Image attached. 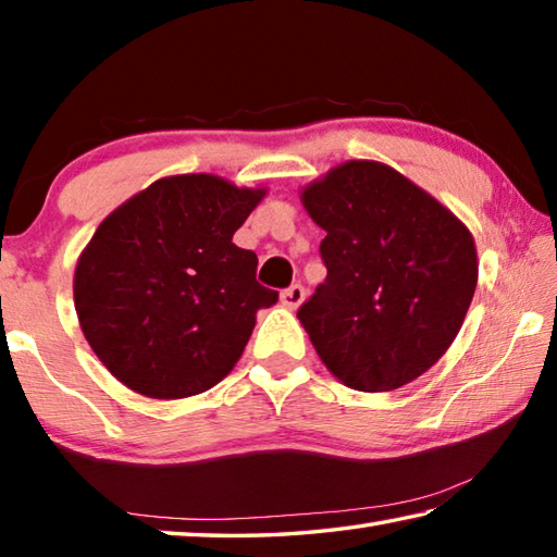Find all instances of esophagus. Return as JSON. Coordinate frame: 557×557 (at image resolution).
I'll return each mask as SVG.
<instances>
[{"label":"esophagus","mask_w":557,"mask_h":557,"mask_svg":"<svg viewBox=\"0 0 557 557\" xmlns=\"http://www.w3.org/2000/svg\"><path fill=\"white\" fill-rule=\"evenodd\" d=\"M305 287L301 285H292V287H287V289H282V295H280V301L282 305H285L287 309H297L301 301H305Z\"/></svg>","instance_id":"1"}]
</instances>
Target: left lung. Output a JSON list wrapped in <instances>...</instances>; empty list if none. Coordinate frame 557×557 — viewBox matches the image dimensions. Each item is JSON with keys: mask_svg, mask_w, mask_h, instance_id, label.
Masks as SVG:
<instances>
[{"mask_svg": "<svg viewBox=\"0 0 557 557\" xmlns=\"http://www.w3.org/2000/svg\"><path fill=\"white\" fill-rule=\"evenodd\" d=\"M324 228L326 280L297 319L338 381L395 391L435 366L476 289L474 238L455 213L381 162H346L301 188Z\"/></svg>", "mask_w": 557, "mask_h": 557, "instance_id": "1", "label": "left lung"}]
</instances>
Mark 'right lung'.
Listing matches in <instances>:
<instances>
[{
  "label": "right lung",
  "mask_w": 557,
  "mask_h": 557,
  "mask_svg": "<svg viewBox=\"0 0 557 557\" xmlns=\"http://www.w3.org/2000/svg\"><path fill=\"white\" fill-rule=\"evenodd\" d=\"M265 188L213 174L159 178L98 225L73 277L75 312L102 366L129 391L176 400L223 381L262 307L258 256L233 243Z\"/></svg>",
  "instance_id": "obj_1"
}]
</instances>
